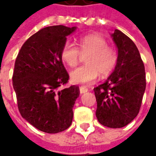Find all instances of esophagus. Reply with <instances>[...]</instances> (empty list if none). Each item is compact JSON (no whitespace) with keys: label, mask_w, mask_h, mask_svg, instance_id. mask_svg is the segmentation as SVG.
<instances>
[{"label":"esophagus","mask_w":156,"mask_h":156,"mask_svg":"<svg viewBox=\"0 0 156 156\" xmlns=\"http://www.w3.org/2000/svg\"><path fill=\"white\" fill-rule=\"evenodd\" d=\"M79 91H80V94H84L86 92H88V88H85L83 86H81V87H79Z\"/></svg>","instance_id":"1"}]
</instances>
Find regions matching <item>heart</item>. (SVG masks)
<instances>
[{"mask_svg": "<svg viewBox=\"0 0 156 156\" xmlns=\"http://www.w3.org/2000/svg\"><path fill=\"white\" fill-rule=\"evenodd\" d=\"M86 55L85 65L75 68L70 73L73 83L88 84L96 80L98 75L105 78L115 69L118 62L116 48L108 45V41L97 33L82 36L78 39V48L67 41L60 52L62 61L68 67H75L80 55Z\"/></svg>", "mask_w": 156, "mask_h": 156, "instance_id": "obj_1", "label": "heart"}]
</instances>
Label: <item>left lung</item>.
Masks as SVG:
<instances>
[{
	"mask_svg": "<svg viewBox=\"0 0 156 156\" xmlns=\"http://www.w3.org/2000/svg\"><path fill=\"white\" fill-rule=\"evenodd\" d=\"M112 37L118 48L117 64L94 91L98 122L116 129L129 124L139 114L146 80L144 62L134 41L118 29Z\"/></svg>",
	"mask_w": 156,
	"mask_h": 156,
	"instance_id": "1",
	"label": "left lung"
}]
</instances>
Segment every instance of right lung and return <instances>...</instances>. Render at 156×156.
I'll return each mask as SVG.
<instances>
[{"instance_id": "1", "label": "right lung", "mask_w": 156, "mask_h": 156, "mask_svg": "<svg viewBox=\"0 0 156 156\" xmlns=\"http://www.w3.org/2000/svg\"><path fill=\"white\" fill-rule=\"evenodd\" d=\"M76 27L62 25L41 29L24 42L16 58L12 84L20 114L39 130L56 134L72 124L79 88L69 75L60 52L67 36Z\"/></svg>"}]
</instances>
